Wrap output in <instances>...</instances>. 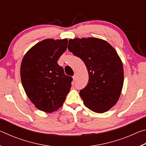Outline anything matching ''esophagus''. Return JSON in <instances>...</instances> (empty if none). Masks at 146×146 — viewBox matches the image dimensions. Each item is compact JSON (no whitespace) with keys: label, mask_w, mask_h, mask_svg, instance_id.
Masks as SVG:
<instances>
[{"label":"esophagus","mask_w":146,"mask_h":146,"mask_svg":"<svg viewBox=\"0 0 146 146\" xmlns=\"http://www.w3.org/2000/svg\"><path fill=\"white\" fill-rule=\"evenodd\" d=\"M73 79L74 81L76 80V74H74V75L73 76Z\"/></svg>","instance_id":"1"}]
</instances>
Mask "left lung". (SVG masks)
<instances>
[{"label": "left lung", "instance_id": "obj_1", "mask_svg": "<svg viewBox=\"0 0 146 146\" xmlns=\"http://www.w3.org/2000/svg\"><path fill=\"white\" fill-rule=\"evenodd\" d=\"M68 49L82 59L88 71V84L79 93L84 105L95 113L108 111L119 99L123 84L117 51L107 41L95 37L70 39Z\"/></svg>", "mask_w": 146, "mask_h": 146}]
</instances>
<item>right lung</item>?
Here are the masks:
<instances>
[{"instance_id":"1","label":"right lung","mask_w":146,"mask_h":146,"mask_svg":"<svg viewBox=\"0 0 146 146\" xmlns=\"http://www.w3.org/2000/svg\"><path fill=\"white\" fill-rule=\"evenodd\" d=\"M68 39L48 38L36 44L24 56L21 77L24 91L38 110L52 113L58 110L70 92L73 78L58 64L67 49Z\"/></svg>"}]
</instances>
